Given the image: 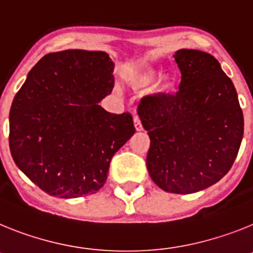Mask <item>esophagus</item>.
<instances>
[{
	"label": "esophagus",
	"mask_w": 253,
	"mask_h": 253,
	"mask_svg": "<svg viewBox=\"0 0 253 253\" xmlns=\"http://www.w3.org/2000/svg\"><path fill=\"white\" fill-rule=\"evenodd\" d=\"M133 125H135L136 131H141L142 125H141V120H140L139 116H135V117H133Z\"/></svg>",
	"instance_id": "obj_1"
}]
</instances>
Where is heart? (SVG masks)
I'll return each mask as SVG.
<instances>
[{
    "label": "heart",
    "mask_w": 253,
    "mask_h": 253,
    "mask_svg": "<svg viewBox=\"0 0 253 253\" xmlns=\"http://www.w3.org/2000/svg\"><path fill=\"white\" fill-rule=\"evenodd\" d=\"M158 72L151 67H142V69L135 70L131 74L127 75V83L129 86H132L133 89H140V87H146L154 81V79L157 78ZM172 83L166 79L162 80L158 84V91H167L170 89Z\"/></svg>",
    "instance_id": "obj_1"
}]
</instances>
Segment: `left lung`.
<instances>
[{
  "label": "left lung",
  "instance_id": "8db88e82",
  "mask_svg": "<svg viewBox=\"0 0 253 253\" xmlns=\"http://www.w3.org/2000/svg\"><path fill=\"white\" fill-rule=\"evenodd\" d=\"M182 74L175 94L144 96L137 113L150 137L146 167L151 179L172 193H193L229 172L243 137L236 87L211 54L179 49Z\"/></svg>",
  "mask_w": 253,
  "mask_h": 253
}]
</instances>
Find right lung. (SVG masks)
<instances>
[{
    "label": "right lung",
    "instance_id": "right-lung-1",
    "mask_svg": "<svg viewBox=\"0 0 253 253\" xmlns=\"http://www.w3.org/2000/svg\"><path fill=\"white\" fill-rule=\"evenodd\" d=\"M113 66L99 50L48 53L12 100V159L50 196L99 191L113 155L135 133L131 113H109L99 105L114 86Z\"/></svg>",
    "mask_w": 253,
    "mask_h": 253
}]
</instances>
